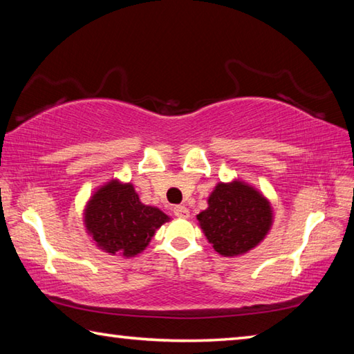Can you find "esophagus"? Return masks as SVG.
Here are the masks:
<instances>
[{
  "label": "esophagus",
  "mask_w": 354,
  "mask_h": 354,
  "mask_svg": "<svg viewBox=\"0 0 354 354\" xmlns=\"http://www.w3.org/2000/svg\"><path fill=\"white\" fill-rule=\"evenodd\" d=\"M173 214L179 218H187L189 217V209L185 206H175L173 207Z\"/></svg>",
  "instance_id": "1"
}]
</instances>
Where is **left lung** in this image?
Segmentation results:
<instances>
[{"instance_id": "1", "label": "left lung", "mask_w": 354, "mask_h": 354, "mask_svg": "<svg viewBox=\"0 0 354 354\" xmlns=\"http://www.w3.org/2000/svg\"><path fill=\"white\" fill-rule=\"evenodd\" d=\"M200 227L221 256H239L259 245L273 223V211L259 190L243 181L218 183L207 209L196 215Z\"/></svg>"}]
</instances>
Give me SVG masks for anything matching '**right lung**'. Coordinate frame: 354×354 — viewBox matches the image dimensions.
I'll return each mask as SVG.
<instances>
[{
	"label": "right lung",
	"mask_w": 354,
	"mask_h": 354,
	"mask_svg": "<svg viewBox=\"0 0 354 354\" xmlns=\"http://www.w3.org/2000/svg\"><path fill=\"white\" fill-rule=\"evenodd\" d=\"M169 220L160 209L143 205L133 184L118 179L101 185L84 211V223L95 245L123 257L142 253L156 230Z\"/></svg>",
	"instance_id": "obj_1"
}]
</instances>
